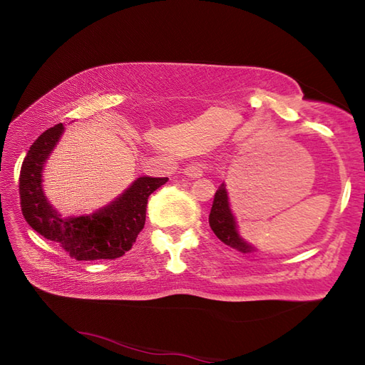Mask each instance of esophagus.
Masks as SVG:
<instances>
[{
    "label": "esophagus",
    "mask_w": 365,
    "mask_h": 365,
    "mask_svg": "<svg viewBox=\"0 0 365 365\" xmlns=\"http://www.w3.org/2000/svg\"><path fill=\"white\" fill-rule=\"evenodd\" d=\"M205 170H207V165H204V163H191V165H188L183 169V174L191 178H200L204 175Z\"/></svg>",
    "instance_id": "obj_1"
}]
</instances>
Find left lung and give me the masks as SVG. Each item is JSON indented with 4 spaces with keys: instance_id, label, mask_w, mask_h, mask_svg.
Instances as JSON below:
<instances>
[{
    "instance_id": "1",
    "label": "left lung",
    "mask_w": 365,
    "mask_h": 365,
    "mask_svg": "<svg viewBox=\"0 0 365 365\" xmlns=\"http://www.w3.org/2000/svg\"><path fill=\"white\" fill-rule=\"evenodd\" d=\"M208 222H210V227L215 232V235L218 237L222 243H226L230 247H235V250H238L240 252L254 251L252 247L246 242H243L238 235L235 218L229 208L227 191H226V187H224V183L218 188V191L215 192V200H213Z\"/></svg>"
}]
</instances>
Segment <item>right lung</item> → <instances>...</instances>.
<instances>
[{
    "mask_svg": "<svg viewBox=\"0 0 365 365\" xmlns=\"http://www.w3.org/2000/svg\"><path fill=\"white\" fill-rule=\"evenodd\" d=\"M58 123L29 147L20 170V205L26 222L37 234L58 243L76 260L118 259L125 254L145 224L147 199L168 182V177H139L102 210L89 216L63 220L46 202L42 191V168L63 133Z\"/></svg>",
    "mask_w": 365,
    "mask_h": 365,
    "instance_id": "1",
    "label": "right lung"
}]
</instances>
